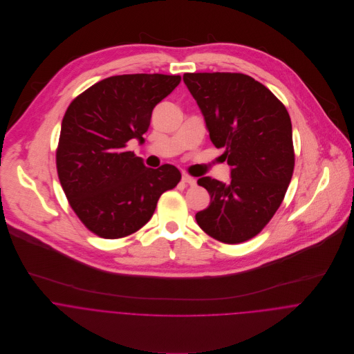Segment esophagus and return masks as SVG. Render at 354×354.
Masks as SVG:
<instances>
[{
    "label": "esophagus",
    "instance_id": "obj_1",
    "mask_svg": "<svg viewBox=\"0 0 354 354\" xmlns=\"http://www.w3.org/2000/svg\"><path fill=\"white\" fill-rule=\"evenodd\" d=\"M183 183H185V184H188V185H191V187H194L195 184H196V180L194 178V177H191V176H187V174H183Z\"/></svg>",
    "mask_w": 354,
    "mask_h": 354
}]
</instances>
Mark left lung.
Listing matches in <instances>:
<instances>
[{"label":"left lung","instance_id":"8db88e82","mask_svg":"<svg viewBox=\"0 0 354 354\" xmlns=\"http://www.w3.org/2000/svg\"><path fill=\"white\" fill-rule=\"evenodd\" d=\"M209 139L223 149L230 181L202 177L211 198L196 222L212 239L239 244L254 237L285 198L295 169L292 121L261 83L243 73H185Z\"/></svg>","mask_w":354,"mask_h":354}]
</instances>
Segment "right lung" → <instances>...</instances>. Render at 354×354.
I'll list each match as a JSON object with an SVG mask.
<instances>
[{
    "label": "right lung",
    "instance_id": "add662e5",
    "mask_svg": "<svg viewBox=\"0 0 354 354\" xmlns=\"http://www.w3.org/2000/svg\"><path fill=\"white\" fill-rule=\"evenodd\" d=\"M181 82L160 73L120 75L91 86L65 111L57 149L61 187L79 219L103 239H121L150 219L158 199L181 180L173 165L146 167L128 151L143 142L153 107Z\"/></svg>",
    "mask_w": 354,
    "mask_h": 354
}]
</instances>
